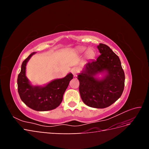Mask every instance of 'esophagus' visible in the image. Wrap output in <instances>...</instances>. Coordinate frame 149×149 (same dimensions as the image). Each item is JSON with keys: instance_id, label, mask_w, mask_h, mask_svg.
I'll return each mask as SVG.
<instances>
[{"instance_id": "esophagus-1", "label": "esophagus", "mask_w": 149, "mask_h": 149, "mask_svg": "<svg viewBox=\"0 0 149 149\" xmlns=\"http://www.w3.org/2000/svg\"><path fill=\"white\" fill-rule=\"evenodd\" d=\"M71 73H73L74 76H76L78 74V71L75 69H73V70H71Z\"/></svg>"}]
</instances>
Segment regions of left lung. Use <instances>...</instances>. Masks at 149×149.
Here are the masks:
<instances>
[{"mask_svg":"<svg viewBox=\"0 0 149 149\" xmlns=\"http://www.w3.org/2000/svg\"><path fill=\"white\" fill-rule=\"evenodd\" d=\"M101 55L96 60L90 61L85 70L78 76L79 91L83 102L94 108H105L115 102L124 91L125 74L119 58L107 45L100 43ZM106 70L108 74L102 80L94 76Z\"/></svg>","mask_w":149,"mask_h":149,"instance_id":"obj_1","label":"left lung"}]
</instances>
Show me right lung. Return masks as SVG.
Here are the masks:
<instances>
[{"label": "right lung", "mask_w": 149, "mask_h": 149, "mask_svg": "<svg viewBox=\"0 0 149 149\" xmlns=\"http://www.w3.org/2000/svg\"><path fill=\"white\" fill-rule=\"evenodd\" d=\"M34 53H31L22 63L17 78L18 92L21 100L31 109L37 111L54 109L61 104L63 94L73 75L70 73L63 78L53 81L44 87L32 86L26 78L25 69L26 63Z\"/></svg>", "instance_id": "right-lung-1"}]
</instances>
